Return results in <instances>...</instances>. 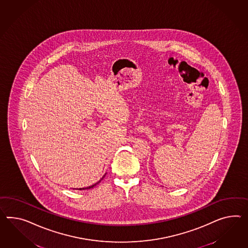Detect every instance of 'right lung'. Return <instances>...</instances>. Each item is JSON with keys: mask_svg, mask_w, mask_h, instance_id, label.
Instances as JSON below:
<instances>
[{"mask_svg": "<svg viewBox=\"0 0 248 248\" xmlns=\"http://www.w3.org/2000/svg\"><path fill=\"white\" fill-rule=\"evenodd\" d=\"M103 177H104V176H103ZM103 177H102V179H101V180H102V179H103ZM100 182H101V181H99L98 183H96L95 184H93V185H92V186H89V187H87V188H83V189H79V190H85V189H91V188H93V187H94V186H96L97 184H99ZM77 190H78V189H77Z\"/></svg>", "mask_w": 248, "mask_h": 248, "instance_id": "right-lung-1", "label": "right lung"}]
</instances>
